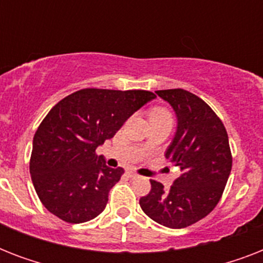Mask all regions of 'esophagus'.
Instances as JSON below:
<instances>
[{"label":"esophagus","instance_id":"esophagus-1","mask_svg":"<svg viewBox=\"0 0 263 263\" xmlns=\"http://www.w3.org/2000/svg\"><path fill=\"white\" fill-rule=\"evenodd\" d=\"M127 173H128V176H129V177H132V179H135V177H138V173L134 172L132 169H128Z\"/></svg>","mask_w":263,"mask_h":263}]
</instances>
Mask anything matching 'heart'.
Here are the masks:
<instances>
[{
    "mask_svg": "<svg viewBox=\"0 0 263 263\" xmlns=\"http://www.w3.org/2000/svg\"><path fill=\"white\" fill-rule=\"evenodd\" d=\"M152 117H165V119H171V116L165 109H153L150 111V119Z\"/></svg>",
    "mask_w": 263,
    "mask_h": 263,
    "instance_id": "heart-1",
    "label": "heart"
}]
</instances>
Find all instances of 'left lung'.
Returning a JSON list of instances; mask_svg holds the SVG:
<instances>
[{
    "instance_id": "8db88e82",
    "label": "left lung",
    "mask_w": 263,
    "mask_h": 263,
    "mask_svg": "<svg viewBox=\"0 0 263 263\" xmlns=\"http://www.w3.org/2000/svg\"><path fill=\"white\" fill-rule=\"evenodd\" d=\"M173 107L177 128L165 157L181 169L169 190L150 180L152 191L139 204L152 220L172 229L206 217L220 202L232 169L224 124L203 99L183 88L156 91Z\"/></svg>"
}]
</instances>
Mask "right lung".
<instances>
[{
    "instance_id": "1",
    "label": "right lung",
    "mask_w": 263,
    "mask_h": 263,
    "mask_svg": "<svg viewBox=\"0 0 263 263\" xmlns=\"http://www.w3.org/2000/svg\"><path fill=\"white\" fill-rule=\"evenodd\" d=\"M156 98L144 90L83 88L61 99L32 140L30 173L43 206L65 222H86L105 210L124 173L95 150L136 110Z\"/></svg>"
}]
</instances>
